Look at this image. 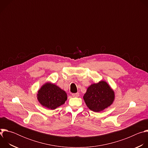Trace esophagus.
Wrapping results in <instances>:
<instances>
[{"mask_svg":"<svg viewBox=\"0 0 148 148\" xmlns=\"http://www.w3.org/2000/svg\"><path fill=\"white\" fill-rule=\"evenodd\" d=\"M79 93H75V94H72V96L73 97H79Z\"/></svg>","mask_w":148,"mask_h":148,"instance_id":"esophagus-1","label":"esophagus"}]
</instances>
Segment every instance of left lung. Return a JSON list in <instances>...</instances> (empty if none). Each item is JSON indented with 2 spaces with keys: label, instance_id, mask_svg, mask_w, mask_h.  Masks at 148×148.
Here are the masks:
<instances>
[{
  "label": "left lung",
  "instance_id": "left-lung-1",
  "mask_svg": "<svg viewBox=\"0 0 148 148\" xmlns=\"http://www.w3.org/2000/svg\"><path fill=\"white\" fill-rule=\"evenodd\" d=\"M114 98V91L104 81L91 85L83 97L87 106L94 112H100L110 107Z\"/></svg>",
  "mask_w": 148,
  "mask_h": 148
}]
</instances>
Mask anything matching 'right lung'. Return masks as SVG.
<instances>
[{"label":"right lung","mask_w":148,"mask_h":148,"mask_svg":"<svg viewBox=\"0 0 148 148\" xmlns=\"http://www.w3.org/2000/svg\"><path fill=\"white\" fill-rule=\"evenodd\" d=\"M37 99L43 107L55 110L64 104L67 99L66 92L55 84L50 82L45 84L38 91Z\"/></svg>","instance_id":"obj_1"}]
</instances>
